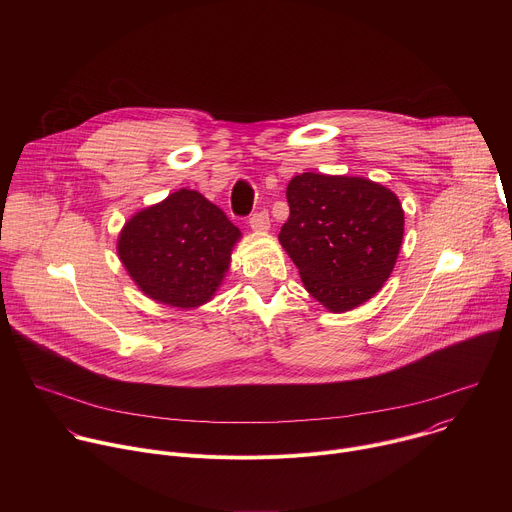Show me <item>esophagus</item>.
I'll use <instances>...</instances> for the list:
<instances>
[{
    "mask_svg": "<svg viewBox=\"0 0 512 512\" xmlns=\"http://www.w3.org/2000/svg\"><path fill=\"white\" fill-rule=\"evenodd\" d=\"M249 227H251L253 231H257V233H265V231H269V227H271L269 214H267L265 210L255 212V214L249 218Z\"/></svg>",
    "mask_w": 512,
    "mask_h": 512,
    "instance_id": "obj_1",
    "label": "esophagus"
}]
</instances>
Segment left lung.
Returning a JSON list of instances; mask_svg holds the SVG:
<instances>
[{"mask_svg": "<svg viewBox=\"0 0 512 512\" xmlns=\"http://www.w3.org/2000/svg\"><path fill=\"white\" fill-rule=\"evenodd\" d=\"M279 243L308 294L342 314L369 302L397 263L405 212L393 190L358 176L304 172L285 190Z\"/></svg>", "mask_w": 512, "mask_h": 512, "instance_id": "obj_1", "label": "left lung"}]
</instances>
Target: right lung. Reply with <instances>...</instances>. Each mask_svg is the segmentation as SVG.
<instances>
[{
	"mask_svg": "<svg viewBox=\"0 0 512 512\" xmlns=\"http://www.w3.org/2000/svg\"><path fill=\"white\" fill-rule=\"evenodd\" d=\"M241 231L200 192L180 188L135 212L117 239V255L145 296L194 310L212 300L231 265Z\"/></svg>",
	"mask_w": 512,
	"mask_h": 512,
	"instance_id": "right-lung-1",
	"label": "right lung"
}]
</instances>
